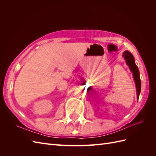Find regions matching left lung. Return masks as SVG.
<instances>
[{"label":"left lung","instance_id":"obj_1","mask_svg":"<svg viewBox=\"0 0 156 156\" xmlns=\"http://www.w3.org/2000/svg\"><path fill=\"white\" fill-rule=\"evenodd\" d=\"M122 56L124 57V59L126 61V64L127 66H129V69L131 72L133 73V79L135 82L136 89V94H137V100L139 99L140 93V89H141V83H140V79L139 75V69L136 66V65L135 63V60L133 56L128 51H126L124 52Z\"/></svg>","mask_w":156,"mask_h":156}]
</instances>
